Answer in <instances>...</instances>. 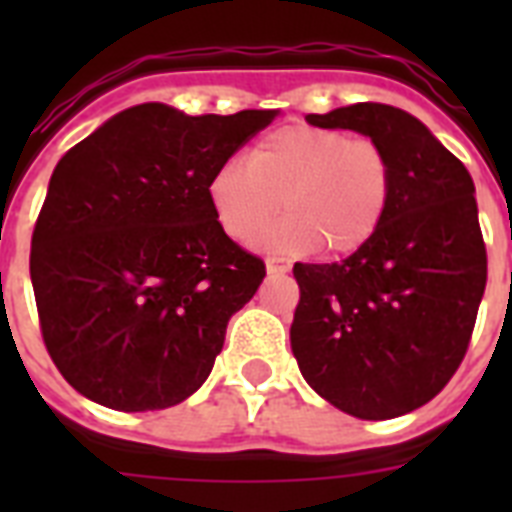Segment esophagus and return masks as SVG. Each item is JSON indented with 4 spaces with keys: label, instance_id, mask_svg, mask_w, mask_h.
I'll list each match as a JSON object with an SVG mask.
<instances>
[{
    "label": "esophagus",
    "instance_id": "34e87169",
    "mask_svg": "<svg viewBox=\"0 0 512 512\" xmlns=\"http://www.w3.org/2000/svg\"><path fill=\"white\" fill-rule=\"evenodd\" d=\"M265 268H268V276H284V273H289L292 263L284 260V257H268V260H265Z\"/></svg>",
    "mask_w": 512,
    "mask_h": 512
}]
</instances>
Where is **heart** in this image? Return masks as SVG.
Here are the masks:
<instances>
[{
	"label": "heart",
	"mask_w": 512,
	"mask_h": 512,
	"mask_svg": "<svg viewBox=\"0 0 512 512\" xmlns=\"http://www.w3.org/2000/svg\"><path fill=\"white\" fill-rule=\"evenodd\" d=\"M393 162L372 138L321 127H281L257 140L247 167L220 164L207 183L217 225L249 244L281 212L287 220L265 239L271 249L350 255L385 223L393 199Z\"/></svg>",
	"instance_id": "b5f03b06"
}]
</instances>
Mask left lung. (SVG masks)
Here are the masks:
<instances>
[{
  "label": "left lung",
  "instance_id": "1",
  "mask_svg": "<svg viewBox=\"0 0 512 512\" xmlns=\"http://www.w3.org/2000/svg\"><path fill=\"white\" fill-rule=\"evenodd\" d=\"M305 122L380 143L396 185L366 247L340 263H295L292 353L305 382L340 412L401 417L444 390L476 327L486 289L476 185L465 164L401 108L356 103Z\"/></svg>",
  "mask_w": 512,
  "mask_h": 512
}]
</instances>
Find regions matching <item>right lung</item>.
Masks as SVG:
<instances>
[{
	"label": "right lung",
	"mask_w": 512,
	"mask_h": 512,
	"mask_svg": "<svg viewBox=\"0 0 512 512\" xmlns=\"http://www.w3.org/2000/svg\"><path fill=\"white\" fill-rule=\"evenodd\" d=\"M279 111L188 116L143 103L76 143L31 236L47 353L66 382L119 412L196 393L265 263L217 225L212 172Z\"/></svg>",
	"instance_id": "obj_1"
}]
</instances>
